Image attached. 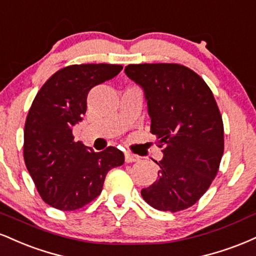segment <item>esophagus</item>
Listing matches in <instances>:
<instances>
[{
  "label": "esophagus",
  "mask_w": 256,
  "mask_h": 256,
  "mask_svg": "<svg viewBox=\"0 0 256 256\" xmlns=\"http://www.w3.org/2000/svg\"><path fill=\"white\" fill-rule=\"evenodd\" d=\"M138 160H140V156H138V155L131 154V152H125V162L131 164V162H136Z\"/></svg>",
  "instance_id": "1"
}]
</instances>
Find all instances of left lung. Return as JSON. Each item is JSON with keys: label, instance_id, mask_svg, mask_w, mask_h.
Returning a JSON list of instances; mask_svg holds the SVG:
<instances>
[{"label": "left lung", "instance_id": "left-lung-1", "mask_svg": "<svg viewBox=\"0 0 256 256\" xmlns=\"http://www.w3.org/2000/svg\"><path fill=\"white\" fill-rule=\"evenodd\" d=\"M125 73L142 88L150 131L164 146L158 180L140 195L164 212L186 210L212 184L224 152V126L204 80L177 64H128Z\"/></svg>", "mask_w": 256, "mask_h": 256}]
</instances>
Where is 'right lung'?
<instances>
[{
    "mask_svg": "<svg viewBox=\"0 0 256 256\" xmlns=\"http://www.w3.org/2000/svg\"><path fill=\"white\" fill-rule=\"evenodd\" d=\"M120 64H72L52 76L28 110L24 130L25 165L46 204L76 210L102 192L108 171L124 164L116 146L95 152L74 142L72 128L83 120L89 91L118 76Z\"/></svg>",
    "mask_w": 256,
    "mask_h": 256,
    "instance_id": "obj_1",
    "label": "right lung"
}]
</instances>
